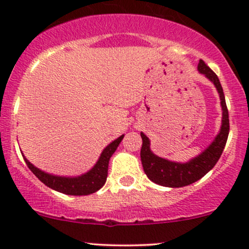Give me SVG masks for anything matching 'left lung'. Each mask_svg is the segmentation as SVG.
<instances>
[{
    "instance_id": "8db88e82",
    "label": "left lung",
    "mask_w": 249,
    "mask_h": 249,
    "mask_svg": "<svg viewBox=\"0 0 249 249\" xmlns=\"http://www.w3.org/2000/svg\"><path fill=\"white\" fill-rule=\"evenodd\" d=\"M198 71L206 76L218 90L220 104H221L222 108L221 127H220L219 133L216 134L214 141L211 142L210 146L202 151L199 156L194 157L187 162L171 161L156 156L150 148V139L144 133L141 132L142 139L141 158L144 172L146 173L147 178L151 181L161 185V186L182 187L198 181L215 166L226 146L228 133H230V119H228V110L226 107L224 90L220 84L218 76L210 69V67L205 64L202 59L199 61Z\"/></svg>"
}]
</instances>
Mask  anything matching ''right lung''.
<instances>
[{
  "label": "right lung",
  "instance_id": "1",
  "mask_svg": "<svg viewBox=\"0 0 249 249\" xmlns=\"http://www.w3.org/2000/svg\"><path fill=\"white\" fill-rule=\"evenodd\" d=\"M123 138H124V134H122L116 141L110 142L103 150L95 166L91 168L90 171H88L87 173L78 177L53 176V174L47 173L34 166L24 156L23 158L31 172L35 174L37 178L41 180L43 184L47 185L48 187L53 188L57 192L68 194V196H88V194L97 192L105 184L107 178L108 161H110L111 156L115 153L118 145L121 144Z\"/></svg>",
  "mask_w": 249,
  "mask_h": 249
}]
</instances>
